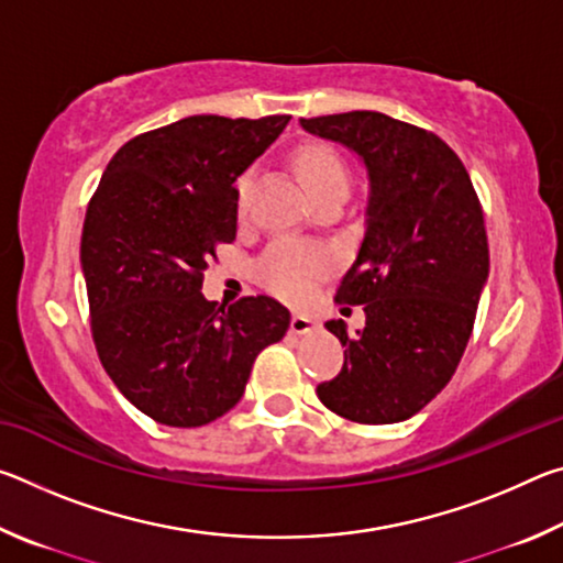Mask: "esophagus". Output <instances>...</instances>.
Segmentation results:
<instances>
[{"label": "esophagus", "mask_w": 563, "mask_h": 563, "mask_svg": "<svg viewBox=\"0 0 563 563\" xmlns=\"http://www.w3.org/2000/svg\"><path fill=\"white\" fill-rule=\"evenodd\" d=\"M318 328V320H312V318H308V316H292V320H290V330L295 332V335H305V332H310V330H316Z\"/></svg>", "instance_id": "obj_1"}]
</instances>
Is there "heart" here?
<instances>
[{
	"label": "heart",
	"instance_id": "obj_1",
	"mask_svg": "<svg viewBox=\"0 0 563 563\" xmlns=\"http://www.w3.org/2000/svg\"><path fill=\"white\" fill-rule=\"evenodd\" d=\"M295 166H298L310 196L325 194L330 188H347L350 184L345 161L340 158L335 148L325 144H305L295 156ZM247 184H251L247 174L238 178V213L241 216L247 208ZM332 263L335 258L325 245L283 238L263 253V258L255 265V273L271 292L290 302H302L330 273Z\"/></svg>",
	"mask_w": 563,
	"mask_h": 563
}]
</instances>
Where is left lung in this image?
<instances>
[{
	"label": "left lung",
	"mask_w": 563,
	"mask_h": 563,
	"mask_svg": "<svg viewBox=\"0 0 563 563\" xmlns=\"http://www.w3.org/2000/svg\"><path fill=\"white\" fill-rule=\"evenodd\" d=\"M300 126L355 151L369 178L365 238L335 295L362 305L365 328L352 338L342 320L325 322L345 362L318 397L352 422H402L442 393L470 342L489 278L479 198L460 156L432 131L379 111Z\"/></svg>",
	"instance_id": "left-lung-1"
}]
</instances>
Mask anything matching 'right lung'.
<instances>
[{
	"instance_id": "obj_1",
	"label": "right lung",
	"mask_w": 563,
	"mask_h": 563,
	"mask_svg": "<svg viewBox=\"0 0 563 563\" xmlns=\"http://www.w3.org/2000/svg\"><path fill=\"white\" fill-rule=\"evenodd\" d=\"M290 117H188L123 144L87 208L81 271L91 335L113 385L168 427L238 405L258 352L290 312L268 295L231 308L203 298L216 247L235 241V178Z\"/></svg>"
}]
</instances>
